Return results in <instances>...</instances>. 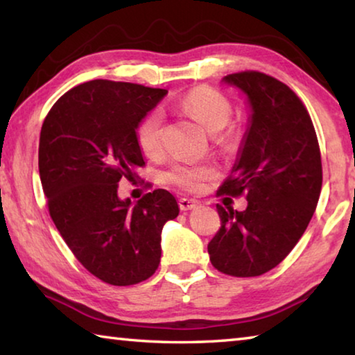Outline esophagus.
I'll return each instance as SVG.
<instances>
[{
  "label": "esophagus",
  "mask_w": 355,
  "mask_h": 355,
  "mask_svg": "<svg viewBox=\"0 0 355 355\" xmlns=\"http://www.w3.org/2000/svg\"><path fill=\"white\" fill-rule=\"evenodd\" d=\"M178 205H180V209H182V211H189V209H192V208H196V205L197 203L194 202V200H189V199H180L178 200Z\"/></svg>",
  "instance_id": "esophagus-1"
}]
</instances>
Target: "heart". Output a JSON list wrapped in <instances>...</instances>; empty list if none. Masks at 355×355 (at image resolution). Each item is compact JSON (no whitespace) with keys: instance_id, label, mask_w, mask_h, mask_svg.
Instances as JSON below:
<instances>
[{"instance_id":"1","label":"heart","mask_w":355,"mask_h":355,"mask_svg":"<svg viewBox=\"0 0 355 355\" xmlns=\"http://www.w3.org/2000/svg\"><path fill=\"white\" fill-rule=\"evenodd\" d=\"M180 107L209 135L224 130L232 116L230 103L219 92L209 87H197L184 95L180 101ZM163 123L164 114L159 110H153L137 125L136 139L146 155L155 156L163 148ZM235 141L236 135L232 130L219 136V142L225 147H232ZM213 175L214 167L209 164H175L164 173L163 180L178 188L196 191L200 188L202 182Z\"/></svg>"}]
</instances>
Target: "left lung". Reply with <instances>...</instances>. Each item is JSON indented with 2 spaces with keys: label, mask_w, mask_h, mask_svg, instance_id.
Wrapping results in <instances>:
<instances>
[{
  "label": "left lung",
  "mask_w": 355,
  "mask_h": 355,
  "mask_svg": "<svg viewBox=\"0 0 355 355\" xmlns=\"http://www.w3.org/2000/svg\"><path fill=\"white\" fill-rule=\"evenodd\" d=\"M249 105L236 163L219 194L248 192V208L218 205L220 228L208 244L218 271L255 277L271 271L304 235L321 194L322 166L313 123L286 84L260 71L222 78Z\"/></svg>",
  "instance_id": "left-lung-1"
}]
</instances>
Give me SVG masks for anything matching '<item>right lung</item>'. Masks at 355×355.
Masks as SVG:
<instances>
[{
	"label": "right lung",
	"mask_w": 355,
	"mask_h": 355,
	"mask_svg": "<svg viewBox=\"0 0 355 355\" xmlns=\"http://www.w3.org/2000/svg\"><path fill=\"white\" fill-rule=\"evenodd\" d=\"M166 89L94 80L70 89L40 130L39 173L48 209L73 255L95 277L127 286L152 277L161 232L180 208L169 191L136 203L117 194L144 164L136 139L141 120Z\"/></svg>",
	"instance_id": "right-lung-1"
}]
</instances>
